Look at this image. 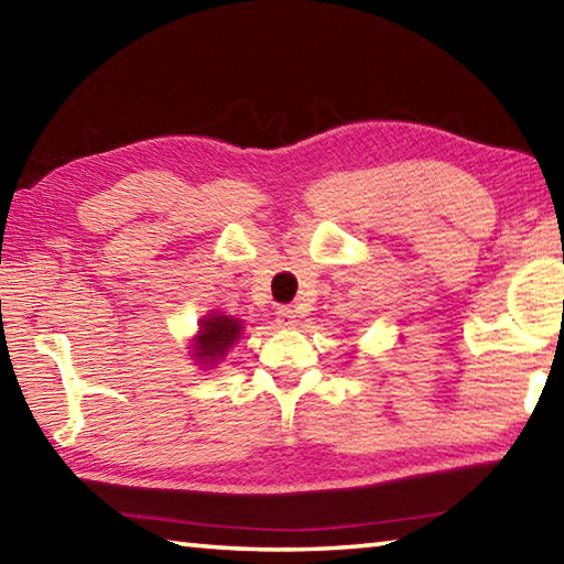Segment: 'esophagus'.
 <instances>
[{"instance_id": "obj_1", "label": "esophagus", "mask_w": 564, "mask_h": 564, "mask_svg": "<svg viewBox=\"0 0 564 564\" xmlns=\"http://www.w3.org/2000/svg\"><path fill=\"white\" fill-rule=\"evenodd\" d=\"M275 318H279L281 326H285V328L295 326V311L291 308V305H281V308L275 311Z\"/></svg>"}]
</instances>
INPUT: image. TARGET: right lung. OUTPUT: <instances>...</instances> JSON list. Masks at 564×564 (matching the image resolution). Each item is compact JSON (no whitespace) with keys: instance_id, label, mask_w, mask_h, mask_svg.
<instances>
[{"instance_id":"add662e5","label":"right lung","mask_w":564,"mask_h":564,"mask_svg":"<svg viewBox=\"0 0 564 564\" xmlns=\"http://www.w3.org/2000/svg\"><path fill=\"white\" fill-rule=\"evenodd\" d=\"M241 338V323L231 316H212L202 321V330L196 338V358L202 362H216L226 356V350Z\"/></svg>"}]
</instances>
